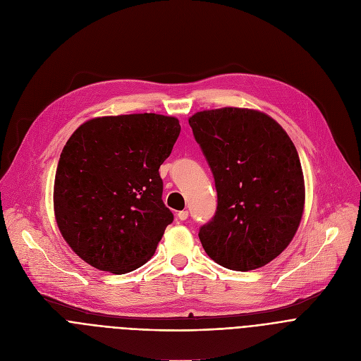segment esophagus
<instances>
[{"instance_id": "1", "label": "esophagus", "mask_w": 361, "mask_h": 361, "mask_svg": "<svg viewBox=\"0 0 361 361\" xmlns=\"http://www.w3.org/2000/svg\"><path fill=\"white\" fill-rule=\"evenodd\" d=\"M177 216H178L180 221H185L188 218V212L187 210H181V212L177 213Z\"/></svg>"}]
</instances>
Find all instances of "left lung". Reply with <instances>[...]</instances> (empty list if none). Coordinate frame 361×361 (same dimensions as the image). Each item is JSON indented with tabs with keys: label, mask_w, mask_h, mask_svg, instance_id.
Returning a JSON list of instances; mask_svg holds the SVG:
<instances>
[{
	"label": "left lung",
	"mask_w": 361,
	"mask_h": 361,
	"mask_svg": "<svg viewBox=\"0 0 361 361\" xmlns=\"http://www.w3.org/2000/svg\"><path fill=\"white\" fill-rule=\"evenodd\" d=\"M214 177L218 207L199 232L219 266L250 271L280 255L300 225L305 181L298 151L269 114L239 107L188 118Z\"/></svg>",
	"instance_id": "1"
}]
</instances>
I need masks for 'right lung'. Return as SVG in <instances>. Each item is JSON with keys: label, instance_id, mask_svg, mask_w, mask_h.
Returning <instances> with one entry per match:
<instances>
[{"label": "right lung", "instance_id": "obj_1", "mask_svg": "<svg viewBox=\"0 0 361 361\" xmlns=\"http://www.w3.org/2000/svg\"><path fill=\"white\" fill-rule=\"evenodd\" d=\"M180 130L173 116L139 113L91 118L68 139L55 176V219L90 266L125 274L154 255L174 219L162 202L159 166Z\"/></svg>", "mask_w": 361, "mask_h": 361}]
</instances>
